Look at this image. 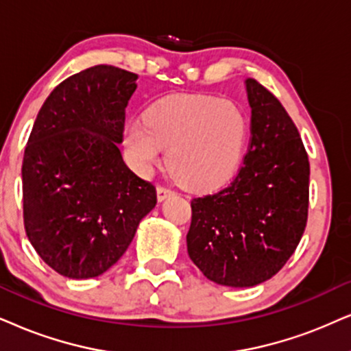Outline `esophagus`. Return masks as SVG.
I'll list each match as a JSON object with an SVG mask.
<instances>
[{
    "label": "esophagus",
    "mask_w": 351,
    "mask_h": 351,
    "mask_svg": "<svg viewBox=\"0 0 351 351\" xmlns=\"http://www.w3.org/2000/svg\"><path fill=\"white\" fill-rule=\"evenodd\" d=\"M175 194V191L170 189V188H165V186H158L157 188V197L158 201H165L167 197H170Z\"/></svg>",
    "instance_id": "obj_1"
}]
</instances>
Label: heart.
Masks as SVG:
<instances>
[{"label":"heart","mask_w":351,"mask_h":351,"mask_svg":"<svg viewBox=\"0 0 351 351\" xmlns=\"http://www.w3.org/2000/svg\"><path fill=\"white\" fill-rule=\"evenodd\" d=\"M247 141V118L234 101L171 95L155 101L126 126L124 144L141 170L168 149L167 165L188 189L210 191L237 175Z\"/></svg>","instance_id":"1"}]
</instances>
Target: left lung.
Returning a JSON list of instances; mask_svg holds the SVG:
<instances>
[{"instance_id": "8db88e82", "label": "left lung", "mask_w": 351, "mask_h": 351, "mask_svg": "<svg viewBox=\"0 0 351 351\" xmlns=\"http://www.w3.org/2000/svg\"><path fill=\"white\" fill-rule=\"evenodd\" d=\"M251 139L232 183L191 201L188 254L208 280L259 285L280 270L303 237L309 160L277 97L246 79Z\"/></svg>"}]
</instances>
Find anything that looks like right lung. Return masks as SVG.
<instances>
[{
    "label": "right lung",
    "instance_id": "1",
    "mask_svg": "<svg viewBox=\"0 0 351 351\" xmlns=\"http://www.w3.org/2000/svg\"><path fill=\"white\" fill-rule=\"evenodd\" d=\"M137 74L97 64L64 79L35 119L22 162L24 227L55 272L92 278L126 252L157 191L123 162Z\"/></svg>",
    "mask_w": 351,
    "mask_h": 351
}]
</instances>
